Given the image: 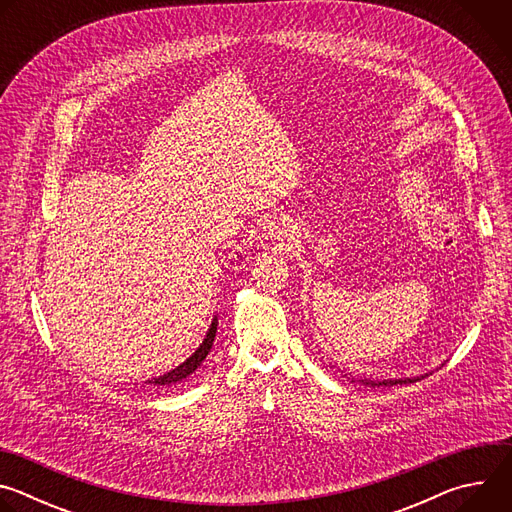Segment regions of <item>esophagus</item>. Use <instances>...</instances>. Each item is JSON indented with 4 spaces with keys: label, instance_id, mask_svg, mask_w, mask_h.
<instances>
[{
    "label": "esophagus",
    "instance_id": "obj_1",
    "mask_svg": "<svg viewBox=\"0 0 512 512\" xmlns=\"http://www.w3.org/2000/svg\"><path fill=\"white\" fill-rule=\"evenodd\" d=\"M269 235L275 239H281L285 235V227L281 223H269Z\"/></svg>",
    "mask_w": 512,
    "mask_h": 512
}]
</instances>
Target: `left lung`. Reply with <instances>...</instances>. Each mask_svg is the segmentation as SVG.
I'll use <instances>...</instances> for the list:
<instances>
[{"label":"left lung","instance_id":"obj_1","mask_svg":"<svg viewBox=\"0 0 512 512\" xmlns=\"http://www.w3.org/2000/svg\"><path fill=\"white\" fill-rule=\"evenodd\" d=\"M330 367H334V364H330ZM444 364H440V367L437 369H442ZM340 371V369H338ZM340 373H344V371H340ZM431 373V371H429ZM429 373H425V375H419V377H403V379H381V381H375V379H356V377H352L350 373H344V377L346 379H350V383H360V385H364V387H393V385H409V383H415V381H421V379H425V377H429Z\"/></svg>","mask_w":512,"mask_h":512}]
</instances>
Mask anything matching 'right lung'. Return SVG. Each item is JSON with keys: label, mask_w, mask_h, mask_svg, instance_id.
Instances as JSON below:
<instances>
[{"label": "right lung", "mask_w": 512, "mask_h": 512, "mask_svg": "<svg viewBox=\"0 0 512 512\" xmlns=\"http://www.w3.org/2000/svg\"><path fill=\"white\" fill-rule=\"evenodd\" d=\"M216 326H218V318L214 316L212 322H210V328H208V332H206V336H204V340H202V344H200L182 364H178L176 369H172V371H168V373H164V375H160V377H156V379L145 381V385L172 387V385H178V383H182L184 379H188L192 373H196V371L202 367L204 358H206V356L210 354V350H212V344H214V338H216Z\"/></svg>", "instance_id": "1"}]
</instances>
